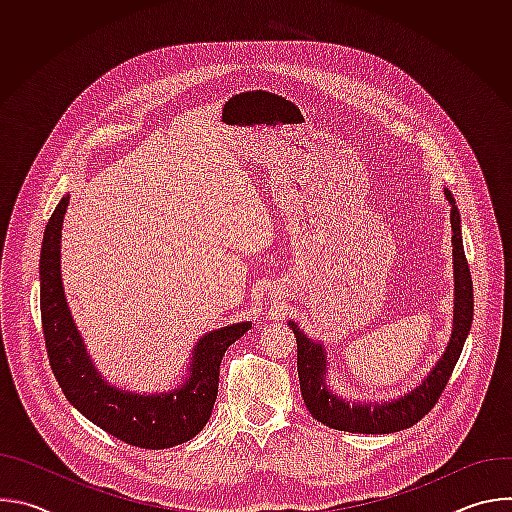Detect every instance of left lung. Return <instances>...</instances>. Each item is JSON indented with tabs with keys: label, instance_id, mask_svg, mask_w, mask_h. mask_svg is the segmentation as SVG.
I'll list each match as a JSON object with an SVG mask.
<instances>
[{
	"label": "left lung",
	"instance_id": "1",
	"mask_svg": "<svg viewBox=\"0 0 512 512\" xmlns=\"http://www.w3.org/2000/svg\"><path fill=\"white\" fill-rule=\"evenodd\" d=\"M446 196L452 204V231H454V237H452L454 269H456L454 332L444 356L435 364L431 375L415 391L401 397L399 401L385 403V405L375 403L373 407H369L364 403H354V405L344 403L342 399L334 397L324 385L326 360H324L322 346L314 344L310 338H306L300 332V328L294 322H289V328L294 330V336L298 342V375H300V387H302L306 407L312 413V417L322 421L324 425L340 431H350V433H395L415 425L435 407L437 401H440L454 373V367L468 338L472 316H474V289H472L468 259L464 255V245H462L460 214L450 190H446Z\"/></svg>",
	"mask_w": 512,
	"mask_h": 512
}]
</instances>
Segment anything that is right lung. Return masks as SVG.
<instances>
[{
    "instance_id": "1",
    "label": "right lung",
    "mask_w": 512,
    "mask_h": 512,
    "mask_svg": "<svg viewBox=\"0 0 512 512\" xmlns=\"http://www.w3.org/2000/svg\"><path fill=\"white\" fill-rule=\"evenodd\" d=\"M68 206L64 196L48 218L40 251V314L50 369L66 395L87 419L117 440L164 450L184 444L210 419L221 360L251 324H233L206 334L194 348L188 383L170 395H129L109 387L91 364L85 344L72 324L60 281V229Z\"/></svg>"
}]
</instances>
